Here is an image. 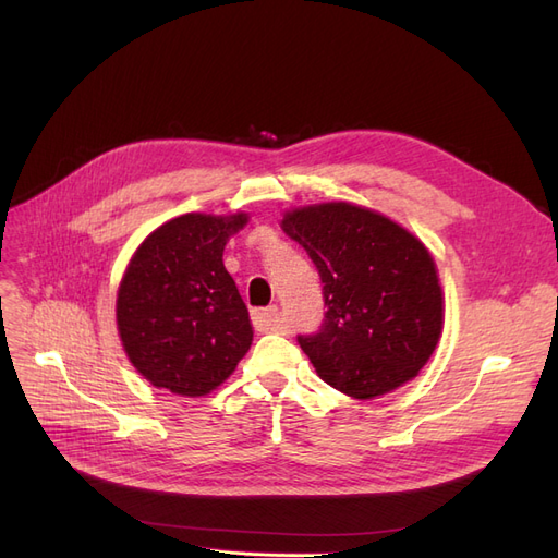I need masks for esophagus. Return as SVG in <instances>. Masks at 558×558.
I'll return each mask as SVG.
<instances>
[{
  "instance_id": "34e87169",
  "label": "esophagus",
  "mask_w": 558,
  "mask_h": 558,
  "mask_svg": "<svg viewBox=\"0 0 558 558\" xmlns=\"http://www.w3.org/2000/svg\"><path fill=\"white\" fill-rule=\"evenodd\" d=\"M253 326L260 332H275L281 326L279 310L277 307H267V310H256L253 312Z\"/></svg>"
}]
</instances>
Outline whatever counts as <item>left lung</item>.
<instances>
[{
    "mask_svg": "<svg viewBox=\"0 0 558 558\" xmlns=\"http://www.w3.org/2000/svg\"><path fill=\"white\" fill-rule=\"evenodd\" d=\"M281 230L305 246L324 283V326L298 337L318 377L359 400L412 381L445 328V293L426 244L351 202L286 211Z\"/></svg>",
    "mask_w": 558,
    "mask_h": 558,
    "instance_id": "obj_1",
    "label": "left lung"
}]
</instances>
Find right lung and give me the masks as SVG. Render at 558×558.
<instances>
[{
	"label": "right lung",
	"mask_w": 558,
	"mask_h": 558,
	"mask_svg": "<svg viewBox=\"0 0 558 558\" xmlns=\"http://www.w3.org/2000/svg\"><path fill=\"white\" fill-rule=\"evenodd\" d=\"M248 214H183L132 253L116 295V326L134 369L177 396L221 386L253 342L248 310L223 248Z\"/></svg>",
	"instance_id": "1"
}]
</instances>
